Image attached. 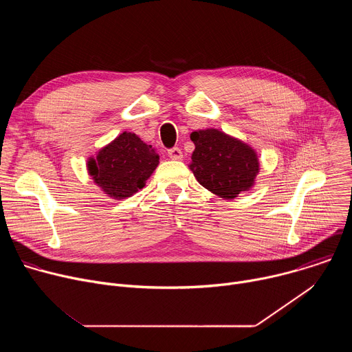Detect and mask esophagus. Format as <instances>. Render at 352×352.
I'll return each instance as SVG.
<instances>
[{
  "label": "esophagus",
  "mask_w": 352,
  "mask_h": 352,
  "mask_svg": "<svg viewBox=\"0 0 352 352\" xmlns=\"http://www.w3.org/2000/svg\"><path fill=\"white\" fill-rule=\"evenodd\" d=\"M168 157L171 160H181L182 159V152L179 147H173L168 150Z\"/></svg>",
  "instance_id": "esophagus-1"
}]
</instances>
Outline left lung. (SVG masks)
<instances>
[{
    "label": "left lung",
    "instance_id": "left-lung-1",
    "mask_svg": "<svg viewBox=\"0 0 352 352\" xmlns=\"http://www.w3.org/2000/svg\"><path fill=\"white\" fill-rule=\"evenodd\" d=\"M190 140L195 150L189 168L200 185L224 199L254 186L259 160L252 147L213 128L192 132Z\"/></svg>",
    "mask_w": 352,
    "mask_h": 352
}]
</instances>
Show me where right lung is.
Returning <instances> with one entry per match:
<instances>
[{
    "label": "right lung",
    "instance_id": "add662e5",
    "mask_svg": "<svg viewBox=\"0 0 352 352\" xmlns=\"http://www.w3.org/2000/svg\"><path fill=\"white\" fill-rule=\"evenodd\" d=\"M159 159L152 144H146L132 132H122L100 150L96 159H89L87 170L104 193L125 199L144 186L159 166Z\"/></svg>",
    "mask_w": 352,
    "mask_h": 352
}]
</instances>
